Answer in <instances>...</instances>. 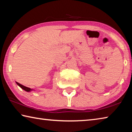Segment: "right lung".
Listing matches in <instances>:
<instances>
[{
  "label": "right lung",
  "instance_id": "1",
  "mask_svg": "<svg viewBox=\"0 0 132 132\" xmlns=\"http://www.w3.org/2000/svg\"><path fill=\"white\" fill-rule=\"evenodd\" d=\"M16 82V84L18 85V86L20 87H21L22 89H23L24 90H25L26 91H27V92H30L32 90V89H31L30 88L24 86H23V85H22V84H21L19 83V82Z\"/></svg>",
  "mask_w": 132,
  "mask_h": 132
}]
</instances>
